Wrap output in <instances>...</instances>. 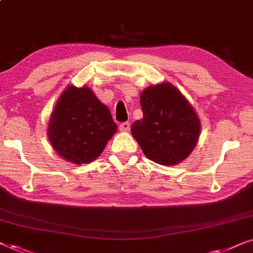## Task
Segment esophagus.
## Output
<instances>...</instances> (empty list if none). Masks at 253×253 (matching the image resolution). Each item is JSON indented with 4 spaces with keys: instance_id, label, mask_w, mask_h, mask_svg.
Listing matches in <instances>:
<instances>
[{
    "instance_id": "1",
    "label": "esophagus",
    "mask_w": 253,
    "mask_h": 253,
    "mask_svg": "<svg viewBox=\"0 0 253 253\" xmlns=\"http://www.w3.org/2000/svg\"><path fill=\"white\" fill-rule=\"evenodd\" d=\"M121 131H129L130 130V123L129 122H122L120 124Z\"/></svg>"
}]
</instances>
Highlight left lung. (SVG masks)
<instances>
[{"instance_id": "obj_1", "label": "left lung", "mask_w": 253, "mask_h": 253, "mask_svg": "<svg viewBox=\"0 0 253 253\" xmlns=\"http://www.w3.org/2000/svg\"><path fill=\"white\" fill-rule=\"evenodd\" d=\"M143 119L131 133L146 158L172 166L184 160L195 148L200 121L181 92L169 83L152 85L140 95Z\"/></svg>"}]
</instances>
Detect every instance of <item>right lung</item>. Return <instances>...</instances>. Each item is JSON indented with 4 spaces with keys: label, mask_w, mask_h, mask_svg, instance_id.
<instances>
[{
    "label": "right lung",
    "mask_w": 253,
    "mask_h": 253,
    "mask_svg": "<svg viewBox=\"0 0 253 253\" xmlns=\"http://www.w3.org/2000/svg\"><path fill=\"white\" fill-rule=\"evenodd\" d=\"M116 131L108 107L91 89L69 86L51 113L48 137L62 158L82 165L95 160Z\"/></svg>",
    "instance_id": "1"
}]
</instances>
